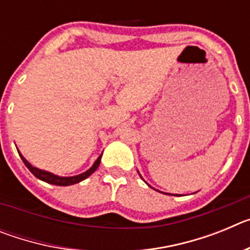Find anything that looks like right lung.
Instances as JSON below:
<instances>
[{"instance_id":"right-lung-1","label":"right lung","mask_w":250,"mask_h":250,"mask_svg":"<svg viewBox=\"0 0 250 250\" xmlns=\"http://www.w3.org/2000/svg\"><path fill=\"white\" fill-rule=\"evenodd\" d=\"M19 151V150H17ZM20 154V152H19ZM103 155V154H101ZM101 155L99 156L98 160L95 161V164L92 165L91 167H90L87 171H85V173L80 174V175H76V176H70V178H62V176H57V175H54V174L48 173V171H45V170H40L37 169V167H32V165L28 163L27 160H26L23 156L20 154V156H21L22 161L25 163V165L27 167V169L30 170L31 173L34 174L35 176H36L37 179H40V180H42V182H46L48 183V184H54V185H60V187H67V185H72V184H76V183H80L83 182V179H86L87 176L91 175L92 173H94L95 170L98 169L99 165H100V160H101Z\"/></svg>"}]
</instances>
